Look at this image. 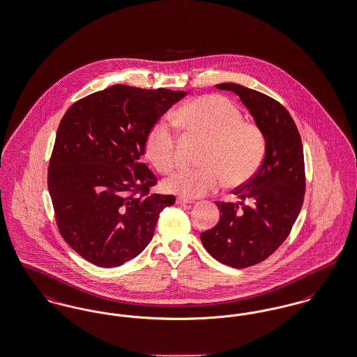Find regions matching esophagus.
<instances>
[{"label": "esophagus", "mask_w": 357, "mask_h": 357, "mask_svg": "<svg viewBox=\"0 0 357 357\" xmlns=\"http://www.w3.org/2000/svg\"><path fill=\"white\" fill-rule=\"evenodd\" d=\"M194 201H191V199H188V198H185V197H178L176 198V204H192Z\"/></svg>", "instance_id": "obj_1"}]
</instances>
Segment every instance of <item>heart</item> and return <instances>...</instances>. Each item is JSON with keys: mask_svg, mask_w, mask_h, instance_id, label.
<instances>
[{"mask_svg": "<svg viewBox=\"0 0 357 357\" xmlns=\"http://www.w3.org/2000/svg\"><path fill=\"white\" fill-rule=\"evenodd\" d=\"M175 126L190 137L206 140L199 169H181L163 183L165 188L185 198H199L214 191L221 179L227 186L248 182L265 156V136L253 123L243 120L231 100L208 95L181 105ZM144 150L153 167L169 174L178 162V139L167 121H156L146 136Z\"/></svg>", "mask_w": 357, "mask_h": 357, "instance_id": "1", "label": "heart"}]
</instances>
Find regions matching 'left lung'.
I'll return each instance as SVG.
<instances>
[{
	"instance_id": "left-lung-1",
	"label": "left lung",
	"mask_w": 357,
	"mask_h": 357,
	"mask_svg": "<svg viewBox=\"0 0 357 357\" xmlns=\"http://www.w3.org/2000/svg\"><path fill=\"white\" fill-rule=\"evenodd\" d=\"M215 86L239 96L262 130L266 144L259 170L233 191L253 204L215 202L220 222L201 233L210 255L225 265L242 269L266 259L288 238L304 202V150L296 123L282 104L243 85Z\"/></svg>"
}]
</instances>
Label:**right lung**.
I'll use <instances>...</instances> for the list:
<instances>
[{
  "label": "right lung",
  "instance_id": "add662e5",
  "mask_svg": "<svg viewBox=\"0 0 357 357\" xmlns=\"http://www.w3.org/2000/svg\"><path fill=\"white\" fill-rule=\"evenodd\" d=\"M185 91L111 85L73 102L59 124L48 190L60 234L84 259L115 268L153 239L174 195L151 194L158 179L140 158L147 132Z\"/></svg>",
  "mask_w": 357,
  "mask_h": 357
}]
</instances>
